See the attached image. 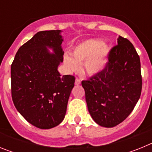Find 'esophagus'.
<instances>
[{
    "label": "esophagus",
    "mask_w": 152,
    "mask_h": 152,
    "mask_svg": "<svg viewBox=\"0 0 152 152\" xmlns=\"http://www.w3.org/2000/svg\"><path fill=\"white\" fill-rule=\"evenodd\" d=\"M75 85H79V84H80V79H78V78H76V79H75Z\"/></svg>",
    "instance_id": "esophagus-1"
}]
</instances>
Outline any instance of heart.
Segmentation results:
<instances>
[{"label":"heart","instance_id":"b5f03b06","mask_svg":"<svg viewBox=\"0 0 152 152\" xmlns=\"http://www.w3.org/2000/svg\"><path fill=\"white\" fill-rule=\"evenodd\" d=\"M110 45L101 39H90L77 45L72 52V58L65 56L64 64L68 72H75L82 64L84 72L95 75L105 69L110 53Z\"/></svg>","mask_w":152,"mask_h":152}]
</instances>
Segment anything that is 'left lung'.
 Returning a JSON list of instances; mask_svg holds the SVG:
<instances>
[{"label":"left lung","mask_w":152,"mask_h":152,"mask_svg":"<svg viewBox=\"0 0 152 152\" xmlns=\"http://www.w3.org/2000/svg\"><path fill=\"white\" fill-rule=\"evenodd\" d=\"M117 43L110 50L105 69L81 82L91 117L107 128L117 126L128 117L142 92L139 55L127 39L119 36Z\"/></svg>","instance_id":"obj_1"}]
</instances>
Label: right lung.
Masks as SVG:
<instances>
[{"mask_svg": "<svg viewBox=\"0 0 152 152\" xmlns=\"http://www.w3.org/2000/svg\"><path fill=\"white\" fill-rule=\"evenodd\" d=\"M61 33L38 32L18 49L11 64L14 106L26 121L42 129L63 121L75 86L74 76H61L58 71L64 55Z\"/></svg>", "mask_w": 152, "mask_h": 152, "instance_id": "right-lung-1", "label": "right lung"}]
</instances>
